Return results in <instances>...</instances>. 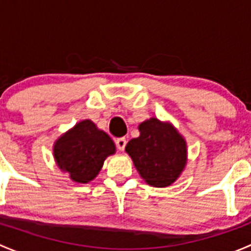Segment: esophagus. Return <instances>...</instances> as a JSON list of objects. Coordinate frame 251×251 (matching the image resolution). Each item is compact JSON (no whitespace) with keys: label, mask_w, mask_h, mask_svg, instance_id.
<instances>
[{"label":"esophagus","mask_w":251,"mask_h":251,"mask_svg":"<svg viewBox=\"0 0 251 251\" xmlns=\"http://www.w3.org/2000/svg\"><path fill=\"white\" fill-rule=\"evenodd\" d=\"M115 144H116V147H118L119 151H123L124 149H125V147H126V138H124V137L116 138Z\"/></svg>","instance_id":"obj_1"}]
</instances>
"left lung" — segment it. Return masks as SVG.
<instances>
[{"instance_id":"1","label":"left lung","mask_w":251,"mask_h":251,"mask_svg":"<svg viewBox=\"0 0 251 251\" xmlns=\"http://www.w3.org/2000/svg\"><path fill=\"white\" fill-rule=\"evenodd\" d=\"M140 137L127 143L125 151L141 177L153 187L173 184L187 163V144L170 123L151 118L138 126Z\"/></svg>"}]
</instances>
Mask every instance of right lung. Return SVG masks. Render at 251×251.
<instances>
[{"label": "right lung", "instance_id": "add662e5", "mask_svg": "<svg viewBox=\"0 0 251 251\" xmlns=\"http://www.w3.org/2000/svg\"><path fill=\"white\" fill-rule=\"evenodd\" d=\"M115 144L91 120L77 123L55 141L53 155L62 171L77 183L92 181L107 156L115 153Z\"/></svg>", "mask_w": 251, "mask_h": 251}]
</instances>
